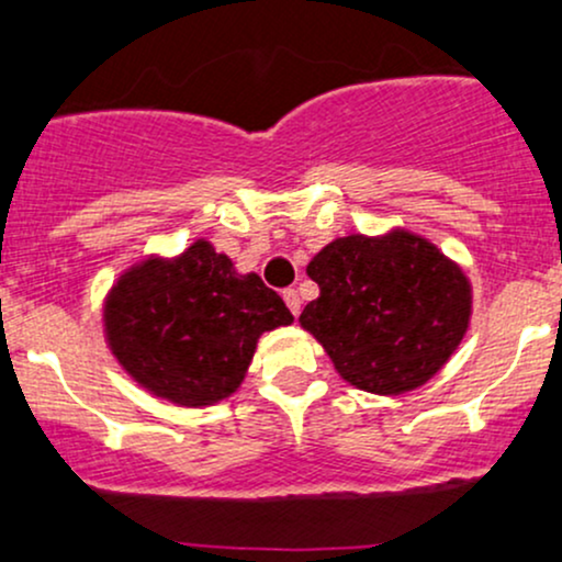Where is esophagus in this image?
I'll use <instances>...</instances> for the list:
<instances>
[{
    "instance_id": "1",
    "label": "esophagus",
    "mask_w": 562,
    "mask_h": 562,
    "mask_svg": "<svg viewBox=\"0 0 562 562\" xmlns=\"http://www.w3.org/2000/svg\"><path fill=\"white\" fill-rule=\"evenodd\" d=\"M282 299H285L288 310L293 312V317H299V314H301V299H299V291H293V288H288V291H282Z\"/></svg>"
}]
</instances>
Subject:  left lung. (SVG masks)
<instances>
[{
  "instance_id": "obj_1",
  "label": "left lung",
  "mask_w": 562,
  "mask_h": 562,
  "mask_svg": "<svg viewBox=\"0 0 562 562\" xmlns=\"http://www.w3.org/2000/svg\"><path fill=\"white\" fill-rule=\"evenodd\" d=\"M306 274L319 295L301 312V328L362 392L392 397L427 384L470 328L464 269L408 229L333 239Z\"/></svg>"
}]
</instances>
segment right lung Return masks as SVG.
<instances>
[{"label": "right lung", "instance_id": "add662e5", "mask_svg": "<svg viewBox=\"0 0 562 562\" xmlns=\"http://www.w3.org/2000/svg\"><path fill=\"white\" fill-rule=\"evenodd\" d=\"M293 314L256 271L239 274L207 239L140 258L103 301L111 355L154 397L207 408L243 384L263 333Z\"/></svg>", "mask_w": 562, "mask_h": 562}]
</instances>
